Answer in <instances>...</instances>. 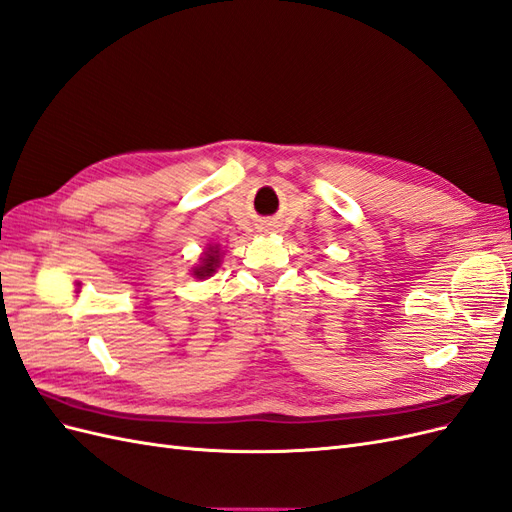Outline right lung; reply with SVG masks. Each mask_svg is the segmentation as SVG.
Here are the masks:
<instances>
[{
  "mask_svg": "<svg viewBox=\"0 0 512 512\" xmlns=\"http://www.w3.org/2000/svg\"><path fill=\"white\" fill-rule=\"evenodd\" d=\"M218 262H220V250H218V247H209L205 258H203V265L194 269V275L198 277V280H205V277L215 273Z\"/></svg>",
  "mask_w": 512,
  "mask_h": 512,
  "instance_id": "right-lung-1",
  "label": "right lung"
}]
</instances>
